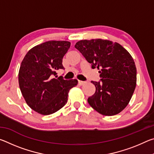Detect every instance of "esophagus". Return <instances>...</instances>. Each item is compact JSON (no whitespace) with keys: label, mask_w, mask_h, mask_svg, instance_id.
Wrapping results in <instances>:
<instances>
[{"label":"esophagus","mask_w":154,"mask_h":154,"mask_svg":"<svg viewBox=\"0 0 154 154\" xmlns=\"http://www.w3.org/2000/svg\"><path fill=\"white\" fill-rule=\"evenodd\" d=\"M85 83H86V82H83V81H79V84L80 85H84Z\"/></svg>","instance_id":"esophagus-1"}]
</instances>
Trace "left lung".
I'll return each mask as SVG.
<instances>
[{"label":"left lung","instance_id":"8db88e82","mask_svg":"<svg viewBox=\"0 0 154 154\" xmlns=\"http://www.w3.org/2000/svg\"><path fill=\"white\" fill-rule=\"evenodd\" d=\"M75 48L92 69H100V81L91 82L96 92L88 98L89 105L104 116L120 113L136 87L137 69L131 55L119 43L100 38L78 41Z\"/></svg>","mask_w":154,"mask_h":154}]
</instances>
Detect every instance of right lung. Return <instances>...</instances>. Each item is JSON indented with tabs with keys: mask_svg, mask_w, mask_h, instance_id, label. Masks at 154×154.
Here are the masks:
<instances>
[{
	"mask_svg": "<svg viewBox=\"0 0 154 154\" xmlns=\"http://www.w3.org/2000/svg\"><path fill=\"white\" fill-rule=\"evenodd\" d=\"M71 46L65 41H49L28 51L20 68L18 80L28 105L37 113L50 115L66 105L68 94L77 85V79L56 76L64 69L62 58Z\"/></svg>",
	"mask_w": 154,
	"mask_h": 154,
	"instance_id": "1",
	"label": "right lung"
}]
</instances>
